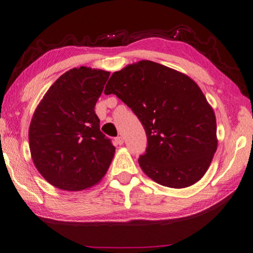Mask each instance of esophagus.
<instances>
[{"label":"esophagus","instance_id":"esophagus-1","mask_svg":"<svg viewBox=\"0 0 253 253\" xmlns=\"http://www.w3.org/2000/svg\"><path fill=\"white\" fill-rule=\"evenodd\" d=\"M123 142H124V139L122 136H117V138H115V144L117 145H122Z\"/></svg>","mask_w":253,"mask_h":253}]
</instances>
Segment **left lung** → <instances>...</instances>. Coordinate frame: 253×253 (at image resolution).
<instances>
[{
    "label": "left lung",
    "mask_w": 253,
    "mask_h": 253,
    "mask_svg": "<svg viewBox=\"0 0 253 253\" xmlns=\"http://www.w3.org/2000/svg\"><path fill=\"white\" fill-rule=\"evenodd\" d=\"M104 93L117 95L142 123L148 148L139 165L150 179L173 189L201 180L218 148L216 121L191 78L142 60L114 72Z\"/></svg>",
    "instance_id": "left-lung-1"
}]
</instances>
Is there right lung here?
Instances as JSON below:
<instances>
[{"instance_id": "add662e5", "label": "right lung", "mask_w": 253, "mask_h": 253, "mask_svg": "<svg viewBox=\"0 0 253 253\" xmlns=\"http://www.w3.org/2000/svg\"><path fill=\"white\" fill-rule=\"evenodd\" d=\"M109 75L87 66L66 71L35 109L29 129L31 157L53 187L81 191L108 171L115 148L100 131L94 106Z\"/></svg>"}]
</instances>
